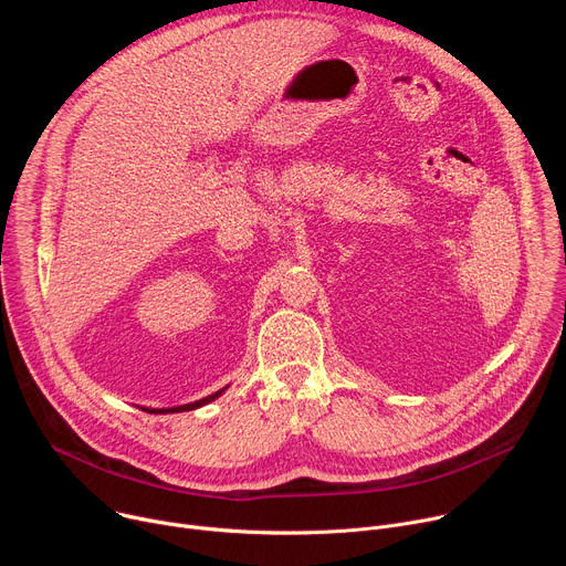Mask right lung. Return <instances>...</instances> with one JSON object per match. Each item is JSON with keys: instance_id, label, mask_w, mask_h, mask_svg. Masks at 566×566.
Listing matches in <instances>:
<instances>
[{"instance_id": "right-lung-1", "label": "right lung", "mask_w": 566, "mask_h": 566, "mask_svg": "<svg viewBox=\"0 0 566 566\" xmlns=\"http://www.w3.org/2000/svg\"><path fill=\"white\" fill-rule=\"evenodd\" d=\"M226 391V387L223 389H219V391H214V394H210V396H206V398H201V400H195V402H186V406H177V408H160V410H151V408H143L145 412H149V415H170V412H190V410H197V408H201V406H206V402H210V400H214V398H219L221 394Z\"/></svg>"}]
</instances>
